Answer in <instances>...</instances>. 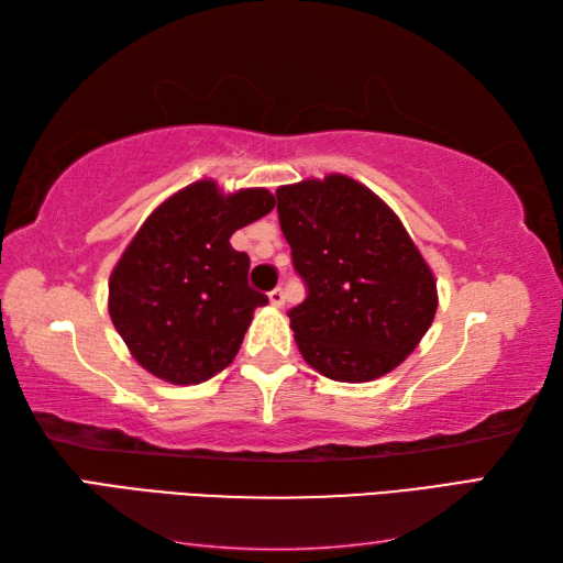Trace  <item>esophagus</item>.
I'll list each match as a JSON object with an SVG mask.
<instances>
[{"label": "esophagus", "instance_id": "esophagus-1", "mask_svg": "<svg viewBox=\"0 0 563 563\" xmlns=\"http://www.w3.org/2000/svg\"><path fill=\"white\" fill-rule=\"evenodd\" d=\"M268 300H271L273 307H283V305H285V292H283V288L271 290V292H268Z\"/></svg>", "mask_w": 563, "mask_h": 563}]
</instances>
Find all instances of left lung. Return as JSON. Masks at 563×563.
Instances as JSON below:
<instances>
[{
    "label": "left lung",
    "mask_w": 563,
    "mask_h": 563,
    "mask_svg": "<svg viewBox=\"0 0 563 563\" xmlns=\"http://www.w3.org/2000/svg\"><path fill=\"white\" fill-rule=\"evenodd\" d=\"M280 230L307 297L290 329L305 361L336 382L391 373L433 324L435 278L385 202L349 176L280 186Z\"/></svg>",
    "instance_id": "1"
}]
</instances>
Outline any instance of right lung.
Masks as SVG:
<instances>
[{"mask_svg":"<svg viewBox=\"0 0 563 563\" xmlns=\"http://www.w3.org/2000/svg\"><path fill=\"white\" fill-rule=\"evenodd\" d=\"M275 206L266 188L178 190L140 227L109 283V312L135 361L174 385H198L234 361L254 309L251 261L230 244Z\"/></svg>","mask_w":563,"mask_h":563,"instance_id":"right-lung-1","label":"right lung"}]
</instances>
